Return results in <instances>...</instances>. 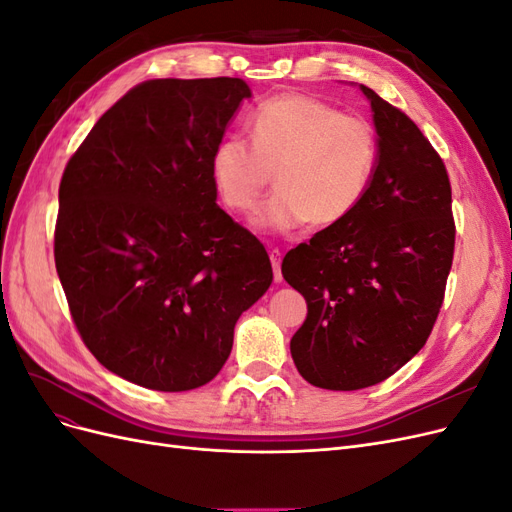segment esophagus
<instances>
[{
    "label": "esophagus",
    "instance_id": "esophagus-1",
    "mask_svg": "<svg viewBox=\"0 0 512 512\" xmlns=\"http://www.w3.org/2000/svg\"><path fill=\"white\" fill-rule=\"evenodd\" d=\"M269 258H271V265H273L275 282H282V252L280 250H271Z\"/></svg>",
    "mask_w": 512,
    "mask_h": 512
}]
</instances>
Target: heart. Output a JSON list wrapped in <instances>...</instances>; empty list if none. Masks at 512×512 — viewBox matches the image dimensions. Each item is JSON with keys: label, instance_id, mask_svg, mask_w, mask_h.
<instances>
[{"label": "heart", "instance_id": "1", "mask_svg": "<svg viewBox=\"0 0 512 512\" xmlns=\"http://www.w3.org/2000/svg\"><path fill=\"white\" fill-rule=\"evenodd\" d=\"M250 136L222 138L211 177L222 203L247 213L275 170L277 192L254 215V226L273 232L344 222L365 200L380 164V138L367 119L303 94L262 102L250 117Z\"/></svg>", "mask_w": 512, "mask_h": 512}]
</instances>
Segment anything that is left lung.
Segmentation results:
<instances>
[{
  "instance_id": "left-lung-1",
  "label": "left lung",
  "mask_w": 512,
  "mask_h": 512,
  "mask_svg": "<svg viewBox=\"0 0 512 512\" xmlns=\"http://www.w3.org/2000/svg\"><path fill=\"white\" fill-rule=\"evenodd\" d=\"M380 138L374 183L352 215L286 254L307 301L292 335L299 374L329 391L374 386L421 350L455 252L451 181L440 153L397 106L361 85Z\"/></svg>"
}]
</instances>
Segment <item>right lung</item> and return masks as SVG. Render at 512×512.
Masks as SVG:
<instances>
[{"instance_id":"right-lung-1","label":"right lung","mask_w":512,"mask_h":512,"mask_svg":"<svg viewBox=\"0 0 512 512\" xmlns=\"http://www.w3.org/2000/svg\"><path fill=\"white\" fill-rule=\"evenodd\" d=\"M241 79H153L119 98L59 183L55 267L74 327L153 391L218 376L235 324L273 282L265 247L215 205L211 156L250 98Z\"/></svg>"}]
</instances>
